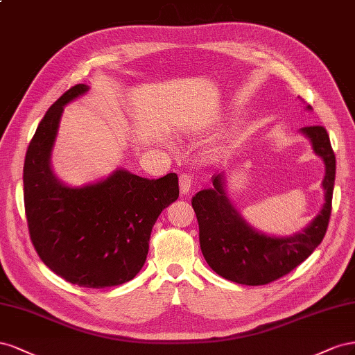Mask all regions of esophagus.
Segmentation results:
<instances>
[{"label":"esophagus","mask_w":355,"mask_h":355,"mask_svg":"<svg viewBox=\"0 0 355 355\" xmlns=\"http://www.w3.org/2000/svg\"><path fill=\"white\" fill-rule=\"evenodd\" d=\"M178 183H180V191H181V195H187L189 191H190L191 183H193V180H191V177L187 175V174H181L180 178H178Z\"/></svg>","instance_id":"obj_1"}]
</instances>
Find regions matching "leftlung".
<instances>
[{
    "label": "left lung",
    "instance_id": "obj_1",
    "mask_svg": "<svg viewBox=\"0 0 355 355\" xmlns=\"http://www.w3.org/2000/svg\"><path fill=\"white\" fill-rule=\"evenodd\" d=\"M308 108L311 110V105ZM302 132L311 139L313 151L326 164L322 180L326 202L302 234L270 238L251 229L227 200L220 174L212 177L214 189L200 190L191 199L199 223L202 254L220 277L244 286H265L287 275L321 244L331 212L336 159L326 128L305 126Z\"/></svg>",
    "mask_w": 355,
    "mask_h": 355
}]
</instances>
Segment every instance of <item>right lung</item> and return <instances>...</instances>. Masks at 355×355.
<instances>
[{
	"label": "right lung",
	"instance_id": "add662e5",
	"mask_svg": "<svg viewBox=\"0 0 355 355\" xmlns=\"http://www.w3.org/2000/svg\"><path fill=\"white\" fill-rule=\"evenodd\" d=\"M76 85L47 110L28 146L24 202L29 236L56 275L87 288L120 286L144 266L159 214L178 199L174 172L157 180L117 169L104 181L68 187L50 169L64 105L86 94Z\"/></svg>",
	"mask_w": 355,
	"mask_h": 355
}]
</instances>
